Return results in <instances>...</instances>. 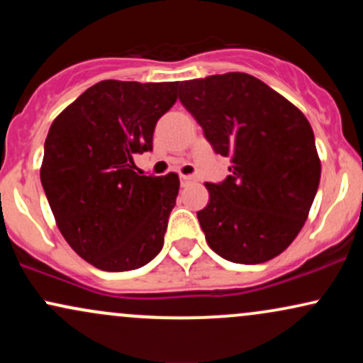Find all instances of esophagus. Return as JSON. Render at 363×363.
<instances>
[{
	"label": "esophagus",
	"instance_id": "34e87169",
	"mask_svg": "<svg viewBox=\"0 0 363 363\" xmlns=\"http://www.w3.org/2000/svg\"><path fill=\"white\" fill-rule=\"evenodd\" d=\"M194 181H196L194 176H181L182 184H189V182H194Z\"/></svg>",
	"mask_w": 363,
	"mask_h": 363
}]
</instances>
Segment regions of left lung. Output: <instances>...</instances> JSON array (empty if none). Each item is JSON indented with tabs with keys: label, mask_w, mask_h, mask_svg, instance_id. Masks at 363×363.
I'll use <instances>...</instances> for the list:
<instances>
[{
	"label": "left lung",
	"mask_w": 363,
	"mask_h": 363,
	"mask_svg": "<svg viewBox=\"0 0 363 363\" xmlns=\"http://www.w3.org/2000/svg\"><path fill=\"white\" fill-rule=\"evenodd\" d=\"M179 101L230 176L206 182L198 211L206 242L223 259L259 264L285 251L302 230L318 193L320 160L301 109L252 74H211L182 82Z\"/></svg>",
	"instance_id": "1"
}]
</instances>
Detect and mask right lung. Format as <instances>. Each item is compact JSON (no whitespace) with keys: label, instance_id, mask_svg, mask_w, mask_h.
Segmentation results:
<instances>
[{"label":"right lung","instance_id":"right-lung-1","mask_svg":"<svg viewBox=\"0 0 363 363\" xmlns=\"http://www.w3.org/2000/svg\"><path fill=\"white\" fill-rule=\"evenodd\" d=\"M177 85L99 82L49 128L40 182L54 220L69 247L102 272L141 268L164 245L179 176H141L133 155L152 150Z\"/></svg>","mask_w":363,"mask_h":363}]
</instances>
